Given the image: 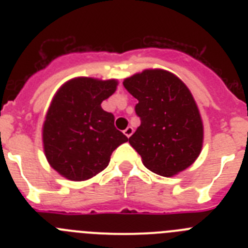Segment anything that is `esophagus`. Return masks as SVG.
I'll return each instance as SVG.
<instances>
[{
    "mask_svg": "<svg viewBox=\"0 0 248 248\" xmlns=\"http://www.w3.org/2000/svg\"><path fill=\"white\" fill-rule=\"evenodd\" d=\"M133 131H134V129L131 128V126H128V128H126L125 130H124V134H125V137L130 138L131 134H133Z\"/></svg>",
    "mask_w": 248,
    "mask_h": 248,
    "instance_id": "34e87169",
    "label": "esophagus"
}]
</instances>
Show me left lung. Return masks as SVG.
Returning <instances> with one entry per match:
<instances>
[{"label":"left lung","instance_id":"8db88e82","mask_svg":"<svg viewBox=\"0 0 248 248\" xmlns=\"http://www.w3.org/2000/svg\"><path fill=\"white\" fill-rule=\"evenodd\" d=\"M138 99L140 126L129 143L150 171L172 176L189 168L201 153L203 126L189 88L164 69H145L123 82Z\"/></svg>","mask_w":248,"mask_h":248}]
</instances>
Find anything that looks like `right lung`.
I'll return each instance as SVG.
<instances>
[{
    "label": "right lung",
    "mask_w": 248,
    "mask_h": 248,
    "mask_svg": "<svg viewBox=\"0 0 248 248\" xmlns=\"http://www.w3.org/2000/svg\"><path fill=\"white\" fill-rule=\"evenodd\" d=\"M118 80L78 77L58 89L43 123V148L52 168L72 181L103 171L110 155L128 138L114 126L103 100L117 91Z\"/></svg>",
    "instance_id": "1"
}]
</instances>
